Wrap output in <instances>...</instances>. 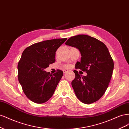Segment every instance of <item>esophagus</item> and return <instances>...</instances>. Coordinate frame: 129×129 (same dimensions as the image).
<instances>
[{
	"instance_id": "obj_1",
	"label": "esophagus",
	"mask_w": 129,
	"mask_h": 129,
	"mask_svg": "<svg viewBox=\"0 0 129 129\" xmlns=\"http://www.w3.org/2000/svg\"><path fill=\"white\" fill-rule=\"evenodd\" d=\"M69 71L68 70H67V69H64V71H63V73H66L67 72H68Z\"/></svg>"
}]
</instances>
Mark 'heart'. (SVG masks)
I'll return each instance as SVG.
<instances>
[{
  "instance_id": "1",
  "label": "heart",
  "mask_w": 129,
  "mask_h": 129,
  "mask_svg": "<svg viewBox=\"0 0 129 129\" xmlns=\"http://www.w3.org/2000/svg\"><path fill=\"white\" fill-rule=\"evenodd\" d=\"M64 67H66V68H69L70 67H71V66H70L69 64H67V65H66Z\"/></svg>"
}]
</instances>
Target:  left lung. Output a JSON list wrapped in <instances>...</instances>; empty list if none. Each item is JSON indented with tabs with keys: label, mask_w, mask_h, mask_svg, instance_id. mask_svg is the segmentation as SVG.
I'll return each mask as SVG.
<instances>
[{
	"label": "left lung",
	"mask_w": 129,
	"mask_h": 129,
	"mask_svg": "<svg viewBox=\"0 0 129 129\" xmlns=\"http://www.w3.org/2000/svg\"><path fill=\"white\" fill-rule=\"evenodd\" d=\"M65 44L80 50L81 61L76 62L75 68L87 74L82 76L74 71L75 78L72 85L76 96L85 104L96 102L107 89L114 67L108 48L97 39L84 34L71 37Z\"/></svg>",
	"instance_id": "obj_1"
}]
</instances>
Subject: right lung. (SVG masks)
Segmentation results:
<instances>
[{
    "mask_svg": "<svg viewBox=\"0 0 129 129\" xmlns=\"http://www.w3.org/2000/svg\"><path fill=\"white\" fill-rule=\"evenodd\" d=\"M67 38L36 43L24 50L18 64V80L26 97L32 102H47L55 91L63 72L57 69L53 75L45 69L55 62V52Z\"/></svg>",
    "mask_w": 129,
    "mask_h": 129,
    "instance_id": "right-lung-1",
    "label": "right lung"
}]
</instances>
